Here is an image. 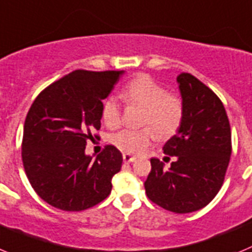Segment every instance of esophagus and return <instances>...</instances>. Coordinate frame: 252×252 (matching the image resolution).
<instances>
[{"label": "esophagus", "instance_id": "34e87169", "mask_svg": "<svg viewBox=\"0 0 252 252\" xmlns=\"http://www.w3.org/2000/svg\"><path fill=\"white\" fill-rule=\"evenodd\" d=\"M137 159V157H134V156H130V154L126 153L123 154V160L126 163H130V162H134V160Z\"/></svg>", "mask_w": 252, "mask_h": 252}]
</instances>
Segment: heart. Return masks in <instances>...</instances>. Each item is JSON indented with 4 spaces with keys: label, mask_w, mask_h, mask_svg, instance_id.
<instances>
[{
    "label": "heart",
    "mask_w": 252,
    "mask_h": 252,
    "mask_svg": "<svg viewBox=\"0 0 252 252\" xmlns=\"http://www.w3.org/2000/svg\"><path fill=\"white\" fill-rule=\"evenodd\" d=\"M122 98L144 108L142 129H123L112 137L114 146L129 154L146 152L157 134L168 138L176 134L185 118V104L176 94L168 93L162 84L148 75H138L129 81L122 92ZM101 118L108 128H117L122 123L121 100L110 95L101 106Z\"/></svg>",
    "instance_id": "1"
}]
</instances>
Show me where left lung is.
Instances as JSON below:
<instances>
[{
  "mask_svg": "<svg viewBox=\"0 0 252 252\" xmlns=\"http://www.w3.org/2000/svg\"><path fill=\"white\" fill-rule=\"evenodd\" d=\"M177 81L185 118L163 147L174 162L165 169L164 163L152 158L144 187L156 205L188 214L207 206L219 193L232 151L231 128L225 106L207 85L189 72H181Z\"/></svg>",
  "mask_w": 252,
  "mask_h": 252,
  "instance_id": "left-lung-1",
  "label": "left lung"
}]
</instances>
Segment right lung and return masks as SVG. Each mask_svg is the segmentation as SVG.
<instances>
[{
    "mask_svg": "<svg viewBox=\"0 0 252 252\" xmlns=\"http://www.w3.org/2000/svg\"><path fill=\"white\" fill-rule=\"evenodd\" d=\"M123 71L75 70L50 84L36 96L26 115L22 163L36 193L63 211L98 205L112 191L123 156L105 146L96 159L85 156L88 140L98 139L101 100Z\"/></svg>",
    "mask_w": 252,
    "mask_h": 252,
    "instance_id": "right-lung-1",
    "label": "right lung"
}]
</instances>
